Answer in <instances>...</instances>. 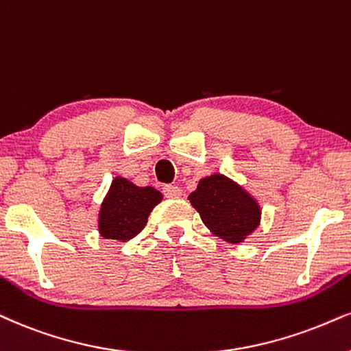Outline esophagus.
I'll use <instances>...</instances> for the list:
<instances>
[{
    "mask_svg": "<svg viewBox=\"0 0 351 351\" xmlns=\"http://www.w3.org/2000/svg\"><path fill=\"white\" fill-rule=\"evenodd\" d=\"M162 193L167 198H179L182 195V190H180V187H177V185H164Z\"/></svg>",
    "mask_w": 351,
    "mask_h": 351,
    "instance_id": "obj_1",
    "label": "esophagus"
}]
</instances>
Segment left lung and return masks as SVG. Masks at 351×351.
<instances>
[{
    "instance_id": "left-lung-1",
    "label": "left lung",
    "mask_w": 351,
    "mask_h": 351,
    "mask_svg": "<svg viewBox=\"0 0 351 351\" xmlns=\"http://www.w3.org/2000/svg\"><path fill=\"white\" fill-rule=\"evenodd\" d=\"M189 200L205 226L232 244L244 241L261 221V208L254 198L221 174L202 179Z\"/></svg>"
}]
</instances>
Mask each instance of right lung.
Returning <instances> with one entry per match:
<instances>
[{
  "label": "right lung",
  "instance_id": "add662e5",
  "mask_svg": "<svg viewBox=\"0 0 351 351\" xmlns=\"http://www.w3.org/2000/svg\"><path fill=\"white\" fill-rule=\"evenodd\" d=\"M162 195L153 187H136L115 177L99 213V232L106 239L128 241L148 223V216Z\"/></svg>",
  "mask_w": 351,
  "mask_h": 351
}]
</instances>
